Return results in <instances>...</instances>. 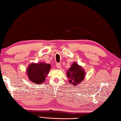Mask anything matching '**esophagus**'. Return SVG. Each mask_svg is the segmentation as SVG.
I'll list each match as a JSON object with an SVG mask.
<instances>
[{
	"label": "esophagus",
	"instance_id": "1",
	"mask_svg": "<svg viewBox=\"0 0 121 121\" xmlns=\"http://www.w3.org/2000/svg\"><path fill=\"white\" fill-rule=\"evenodd\" d=\"M61 67V64H60V63H57V64H56V67L57 68H60Z\"/></svg>",
	"mask_w": 121,
	"mask_h": 121
}]
</instances>
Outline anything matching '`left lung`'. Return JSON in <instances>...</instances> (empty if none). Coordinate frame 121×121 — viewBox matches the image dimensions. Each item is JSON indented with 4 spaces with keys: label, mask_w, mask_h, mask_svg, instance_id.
Instances as JSON below:
<instances>
[{
    "label": "left lung",
    "mask_w": 121,
    "mask_h": 121,
    "mask_svg": "<svg viewBox=\"0 0 121 121\" xmlns=\"http://www.w3.org/2000/svg\"><path fill=\"white\" fill-rule=\"evenodd\" d=\"M85 71L76 62H74L67 71V77L70 79L69 82L77 85L81 82L85 77Z\"/></svg>",
    "instance_id": "obj_1"
}]
</instances>
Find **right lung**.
<instances>
[{
	"instance_id": "obj_1",
	"label": "right lung",
	"mask_w": 121,
	"mask_h": 121,
	"mask_svg": "<svg viewBox=\"0 0 121 121\" xmlns=\"http://www.w3.org/2000/svg\"><path fill=\"white\" fill-rule=\"evenodd\" d=\"M50 69V64L42 62L32 64L27 69V75L32 82L36 84H41L45 80Z\"/></svg>"
}]
</instances>
